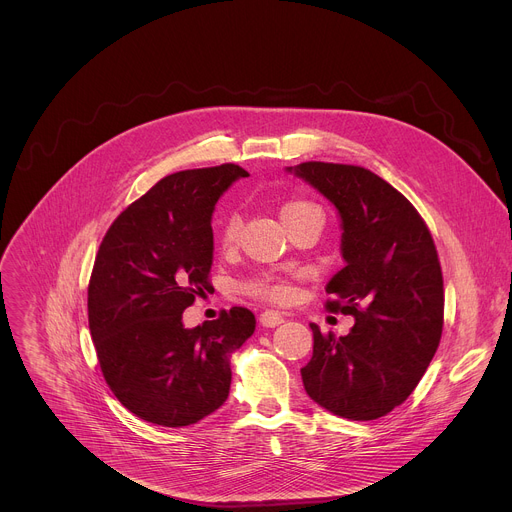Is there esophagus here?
I'll return each mask as SVG.
<instances>
[{"mask_svg": "<svg viewBox=\"0 0 512 512\" xmlns=\"http://www.w3.org/2000/svg\"><path fill=\"white\" fill-rule=\"evenodd\" d=\"M259 322L265 326V328H275L279 324H283V316L277 312V310H265L259 318Z\"/></svg>", "mask_w": 512, "mask_h": 512, "instance_id": "esophagus-1", "label": "esophagus"}]
</instances>
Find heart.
<instances>
[{
    "label": "heart",
    "mask_w": 512,
    "mask_h": 512,
    "mask_svg": "<svg viewBox=\"0 0 512 512\" xmlns=\"http://www.w3.org/2000/svg\"><path fill=\"white\" fill-rule=\"evenodd\" d=\"M306 206H312L304 200H289L281 206V221L285 216L294 214ZM239 216L237 214H229L223 225H221V245L225 249L233 247L235 241H237V235H239ZM241 289L245 291V294L249 296H257V298H265V300H277V302H283L289 298V285L277 277V275H269V273H263V275H257L253 279H249L247 283L241 285Z\"/></svg>",
    "instance_id": "1"
}]
</instances>
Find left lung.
Listing matches in <instances>:
<instances>
[{"label":"left lung","instance_id":"1","mask_svg":"<svg viewBox=\"0 0 512 512\" xmlns=\"http://www.w3.org/2000/svg\"><path fill=\"white\" fill-rule=\"evenodd\" d=\"M285 172L340 216L344 267L326 285V306L354 318L340 338L310 326L304 389L338 417H383L413 393L442 338L444 279L433 239L411 202L371 170L306 162Z\"/></svg>","mask_w":512,"mask_h":512}]
</instances>
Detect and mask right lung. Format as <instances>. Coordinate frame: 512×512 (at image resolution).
<instances>
[{"instance_id":"right-lung-1","label":"right lung","mask_w":512,"mask_h":512,"mask_svg":"<svg viewBox=\"0 0 512 512\" xmlns=\"http://www.w3.org/2000/svg\"><path fill=\"white\" fill-rule=\"evenodd\" d=\"M235 166L162 178L107 231L89 283V328L103 377L119 403L143 421L184 427L221 407L231 356L255 332L247 308L186 328L182 314L208 289L212 212Z\"/></svg>"}]
</instances>
